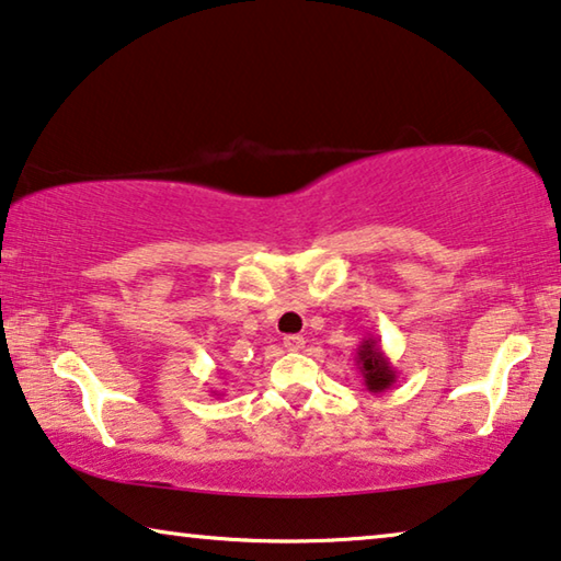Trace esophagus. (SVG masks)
<instances>
[{
	"label": "esophagus",
	"mask_w": 561,
	"mask_h": 561,
	"mask_svg": "<svg viewBox=\"0 0 561 561\" xmlns=\"http://www.w3.org/2000/svg\"><path fill=\"white\" fill-rule=\"evenodd\" d=\"M305 347V337H299V334H287L284 337V350H289V353H297V350Z\"/></svg>",
	"instance_id": "esophagus-1"
}]
</instances>
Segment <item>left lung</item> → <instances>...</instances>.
<instances>
[{"mask_svg": "<svg viewBox=\"0 0 561 561\" xmlns=\"http://www.w3.org/2000/svg\"><path fill=\"white\" fill-rule=\"evenodd\" d=\"M355 363H357V370L363 375V386L370 392H375V396L396 386L398 370L392 367L386 350L380 347L378 337H365L360 345H357Z\"/></svg>", "mask_w": 561, "mask_h": 561, "instance_id": "obj_1", "label": "left lung"}]
</instances>
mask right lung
<instances>
[{
    "label": "right lung",
    "instance_id": "1",
    "mask_svg": "<svg viewBox=\"0 0 561 561\" xmlns=\"http://www.w3.org/2000/svg\"><path fill=\"white\" fill-rule=\"evenodd\" d=\"M214 396H216V392H214Z\"/></svg>",
    "mask_w": 561,
    "mask_h": 561
}]
</instances>
